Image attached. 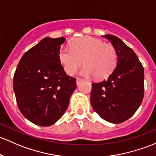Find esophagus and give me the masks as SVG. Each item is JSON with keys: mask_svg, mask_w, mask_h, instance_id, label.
Masks as SVG:
<instances>
[{"mask_svg": "<svg viewBox=\"0 0 156 156\" xmlns=\"http://www.w3.org/2000/svg\"><path fill=\"white\" fill-rule=\"evenodd\" d=\"M83 81V80L81 79V78H76V84H77V85H79L80 83L82 82Z\"/></svg>", "mask_w": 156, "mask_h": 156, "instance_id": "1", "label": "esophagus"}]
</instances>
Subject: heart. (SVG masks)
<instances>
[{
	"mask_svg": "<svg viewBox=\"0 0 156 156\" xmlns=\"http://www.w3.org/2000/svg\"><path fill=\"white\" fill-rule=\"evenodd\" d=\"M58 58L68 75H73L82 65L83 75L105 78L113 72L117 63V53L111 44L85 36L70 42V48L61 47Z\"/></svg>",
	"mask_w": 156,
	"mask_h": 156,
	"instance_id": "b5f03b06",
	"label": "heart"
}]
</instances>
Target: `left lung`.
Wrapping results in <instances>:
<instances>
[{
	"label": "left lung",
	"instance_id": "obj_1",
	"mask_svg": "<svg viewBox=\"0 0 156 156\" xmlns=\"http://www.w3.org/2000/svg\"><path fill=\"white\" fill-rule=\"evenodd\" d=\"M117 51V67L106 80L92 83L90 102L105 120L120 123L140 107L144 93V70L132 48L114 35H104Z\"/></svg>",
	"mask_w": 156,
	"mask_h": 156
}]
</instances>
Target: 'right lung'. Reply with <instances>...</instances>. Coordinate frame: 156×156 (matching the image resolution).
Instances as JSON below:
<instances>
[{
	"label": "right lung",
	"instance_id": "1",
	"mask_svg": "<svg viewBox=\"0 0 156 156\" xmlns=\"http://www.w3.org/2000/svg\"><path fill=\"white\" fill-rule=\"evenodd\" d=\"M64 37L42 39L23 55L13 77L18 107L36 125H53L64 114L76 88L58 58Z\"/></svg>",
	"mask_w": 156,
	"mask_h": 156
}]
</instances>
